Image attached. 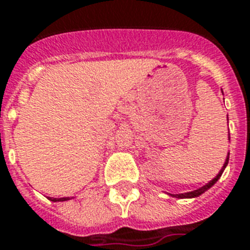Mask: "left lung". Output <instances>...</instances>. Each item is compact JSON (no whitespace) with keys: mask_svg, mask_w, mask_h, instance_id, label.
I'll return each mask as SVG.
<instances>
[{"mask_svg":"<svg viewBox=\"0 0 250 250\" xmlns=\"http://www.w3.org/2000/svg\"><path fill=\"white\" fill-rule=\"evenodd\" d=\"M229 156H227V158H226V162L225 165H223V167H222V170L219 171V174L215 176V178L213 179V180H210L206 186L201 187V188H198V189L193 190V192H187V193H179V194H171V196H174V197H178V198H190V197H197V196H200V194H202L205 190H208L211 186H214L215 183H217V180L222 176V172H223V170L226 168V166H227V164H229Z\"/></svg>","mask_w":250,"mask_h":250,"instance_id":"left-lung-1","label":"left lung"}]
</instances>
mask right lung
<instances>
[{"instance_id": "obj_1", "label": "right lung", "mask_w": 250, "mask_h": 250, "mask_svg": "<svg viewBox=\"0 0 250 250\" xmlns=\"http://www.w3.org/2000/svg\"><path fill=\"white\" fill-rule=\"evenodd\" d=\"M52 201H66V200H70L68 197H63V198H50Z\"/></svg>"}]
</instances>
